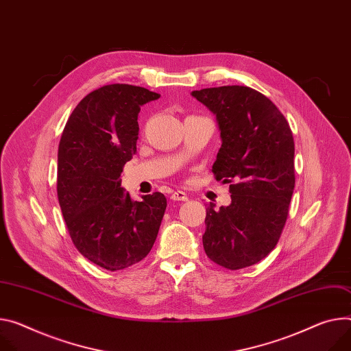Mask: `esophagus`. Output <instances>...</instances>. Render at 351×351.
Instances as JSON below:
<instances>
[{
  "instance_id": "obj_1",
  "label": "esophagus",
  "mask_w": 351,
  "mask_h": 351,
  "mask_svg": "<svg viewBox=\"0 0 351 351\" xmlns=\"http://www.w3.org/2000/svg\"><path fill=\"white\" fill-rule=\"evenodd\" d=\"M171 199H172L173 202H187V200H189L187 195H186L184 192H182V190H178V192H173L172 196H171Z\"/></svg>"
}]
</instances>
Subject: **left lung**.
Masks as SVG:
<instances>
[{
  "instance_id": "8db88e82",
  "label": "left lung",
  "mask_w": 351,
  "mask_h": 351,
  "mask_svg": "<svg viewBox=\"0 0 351 351\" xmlns=\"http://www.w3.org/2000/svg\"><path fill=\"white\" fill-rule=\"evenodd\" d=\"M215 116L222 144L214 178L230 184L231 204L206 208L203 246L230 270L256 265L276 247L295 186L294 137L289 121L263 93L227 85L193 90Z\"/></svg>"
}]
</instances>
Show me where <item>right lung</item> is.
I'll list each match as a JSON object with an SVG mask.
<instances>
[{
	"label": "right lung",
	"instance_id": "obj_1",
	"mask_svg": "<svg viewBox=\"0 0 351 351\" xmlns=\"http://www.w3.org/2000/svg\"><path fill=\"white\" fill-rule=\"evenodd\" d=\"M159 95L129 84L89 92L58 144L57 196L74 246L102 269L130 267L149 253L167 210L155 192L134 202L120 173L137 151L138 113Z\"/></svg>",
	"mask_w": 351,
	"mask_h": 351
}]
</instances>
